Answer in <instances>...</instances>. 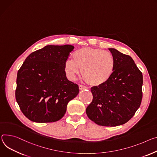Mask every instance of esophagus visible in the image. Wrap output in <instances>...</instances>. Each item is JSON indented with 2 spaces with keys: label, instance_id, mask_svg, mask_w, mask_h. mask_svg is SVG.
Segmentation results:
<instances>
[{
  "label": "esophagus",
  "instance_id": "obj_1",
  "mask_svg": "<svg viewBox=\"0 0 157 157\" xmlns=\"http://www.w3.org/2000/svg\"><path fill=\"white\" fill-rule=\"evenodd\" d=\"M79 88L80 90L87 89V88H86V86H83V85H81V84H79Z\"/></svg>",
  "mask_w": 157,
  "mask_h": 157
}]
</instances>
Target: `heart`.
I'll list each match as a JSON object with an SVG mask.
<instances>
[{"label":"heart","mask_w":157,"mask_h":157,"mask_svg":"<svg viewBox=\"0 0 157 157\" xmlns=\"http://www.w3.org/2000/svg\"><path fill=\"white\" fill-rule=\"evenodd\" d=\"M88 84L101 86L113 75L115 59L108 51L93 48H82L73 54V59H67L64 70L71 79H75L80 72Z\"/></svg>","instance_id":"obj_1"}]
</instances>
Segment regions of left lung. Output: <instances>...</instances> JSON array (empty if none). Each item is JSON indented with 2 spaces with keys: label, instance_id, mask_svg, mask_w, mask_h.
Wrapping results in <instances>:
<instances>
[{
  "label": "left lung",
  "instance_id": "obj_1",
  "mask_svg": "<svg viewBox=\"0 0 157 157\" xmlns=\"http://www.w3.org/2000/svg\"><path fill=\"white\" fill-rule=\"evenodd\" d=\"M109 50L115 59L113 75L106 83L91 88L93 101L86 112L98 125L117 126L129 121L140 106L143 75L130 56Z\"/></svg>",
  "mask_w": 157,
  "mask_h": 157
}]
</instances>
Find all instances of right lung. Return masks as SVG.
Segmentation results:
<instances>
[{"label": "right lung", "instance_id": "right-lung-1", "mask_svg": "<svg viewBox=\"0 0 157 157\" xmlns=\"http://www.w3.org/2000/svg\"><path fill=\"white\" fill-rule=\"evenodd\" d=\"M72 45H48L32 52L18 71L16 99L24 115L36 123L61 119L67 103L79 93L69 81L64 64Z\"/></svg>", "mask_w": 157, "mask_h": 157}]
</instances>
